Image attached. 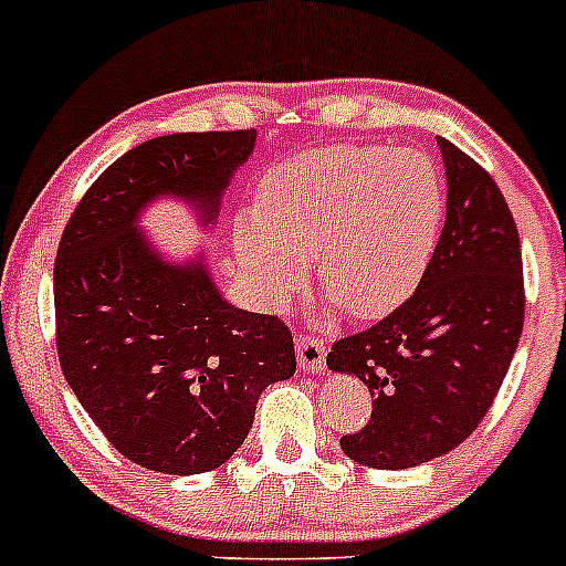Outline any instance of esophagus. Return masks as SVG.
Returning a JSON list of instances; mask_svg holds the SVG:
<instances>
[{
	"instance_id": "esophagus-1",
	"label": "esophagus",
	"mask_w": 566,
	"mask_h": 566,
	"mask_svg": "<svg viewBox=\"0 0 566 566\" xmlns=\"http://www.w3.org/2000/svg\"><path fill=\"white\" fill-rule=\"evenodd\" d=\"M297 363L308 374L323 371L326 368V345H323V339L312 337V334H303L297 339Z\"/></svg>"
}]
</instances>
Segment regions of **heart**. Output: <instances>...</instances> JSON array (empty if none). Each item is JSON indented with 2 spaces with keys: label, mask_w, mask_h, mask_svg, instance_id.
<instances>
[{
  "label": "heart",
  "mask_w": 566,
  "mask_h": 566,
  "mask_svg": "<svg viewBox=\"0 0 566 566\" xmlns=\"http://www.w3.org/2000/svg\"><path fill=\"white\" fill-rule=\"evenodd\" d=\"M442 221V175L428 155L332 144L263 178L254 212L234 229V258L263 306H286L314 258L332 306L379 319L419 289Z\"/></svg>",
  "instance_id": "obj_1"
}]
</instances>
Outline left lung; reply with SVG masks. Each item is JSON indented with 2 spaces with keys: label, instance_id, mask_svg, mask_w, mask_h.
Here are the masks:
<instances>
[{
  "label": "left lung",
  "instance_id": "1",
  "mask_svg": "<svg viewBox=\"0 0 566 566\" xmlns=\"http://www.w3.org/2000/svg\"><path fill=\"white\" fill-rule=\"evenodd\" d=\"M448 214L431 266L408 303L328 352L334 374L368 385L374 411L339 439L348 459L405 470L453 451L476 431L524 326L522 243L496 181L437 138Z\"/></svg>",
  "mask_w": 566,
  "mask_h": 566
}]
</instances>
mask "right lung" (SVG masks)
<instances>
[{
	"mask_svg": "<svg viewBox=\"0 0 566 566\" xmlns=\"http://www.w3.org/2000/svg\"><path fill=\"white\" fill-rule=\"evenodd\" d=\"M258 133H172L109 164L70 214L53 266L59 363L115 451L158 473L221 468L260 394L297 368L292 332L234 308L203 254L167 260L142 232L161 198L212 227Z\"/></svg>",
	"mask_w": 566,
	"mask_h": 566,
	"instance_id": "add662e5",
	"label": "right lung"
}]
</instances>
